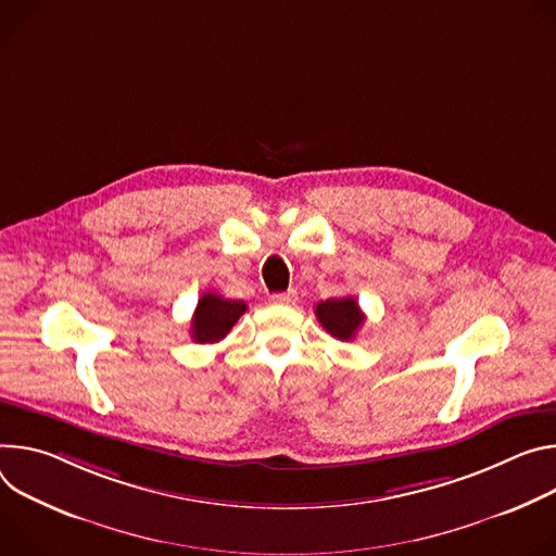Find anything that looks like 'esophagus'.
<instances>
[{
    "mask_svg": "<svg viewBox=\"0 0 556 556\" xmlns=\"http://www.w3.org/2000/svg\"><path fill=\"white\" fill-rule=\"evenodd\" d=\"M274 304H293L295 302V291H282V293H274L271 295Z\"/></svg>",
    "mask_w": 556,
    "mask_h": 556,
    "instance_id": "1",
    "label": "esophagus"
}]
</instances>
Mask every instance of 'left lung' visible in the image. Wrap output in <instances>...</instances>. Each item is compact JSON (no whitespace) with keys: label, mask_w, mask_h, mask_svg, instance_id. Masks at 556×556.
Instances as JSON below:
<instances>
[{"label":"left lung","mask_w":556,"mask_h":556,"mask_svg":"<svg viewBox=\"0 0 556 556\" xmlns=\"http://www.w3.org/2000/svg\"><path fill=\"white\" fill-rule=\"evenodd\" d=\"M316 318L323 329L333 338L349 342L355 338L357 329L364 325V314L355 298H331L316 304Z\"/></svg>","instance_id":"left-lung-1"}]
</instances>
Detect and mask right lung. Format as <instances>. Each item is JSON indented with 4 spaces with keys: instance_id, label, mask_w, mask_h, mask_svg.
I'll list each match as a JSON object with an SVG mask.
<instances>
[{
    "instance_id": "add662e5",
    "label": "right lung",
    "mask_w": 556,
    "mask_h": 556,
    "mask_svg": "<svg viewBox=\"0 0 556 556\" xmlns=\"http://www.w3.org/2000/svg\"><path fill=\"white\" fill-rule=\"evenodd\" d=\"M247 312L242 300H227L218 293H203L192 318V338L199 344L220 342L236 320Z\"/></svg>"
}]
</instances>
